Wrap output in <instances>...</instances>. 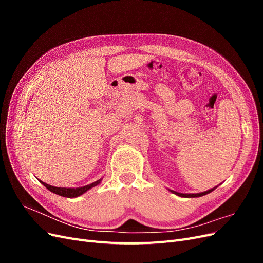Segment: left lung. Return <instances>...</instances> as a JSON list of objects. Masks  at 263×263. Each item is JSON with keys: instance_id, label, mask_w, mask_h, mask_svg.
I'll return each instance as SVG.
<instances>
[{"instance_id": "8db88e82", "label": "left lung", "mask_w": 263, "mask_h": 263, "mask_svg": "<svg viewBox=\"0 0 263 263\" xmlns=\"http://www.w3.org/2000/svg\"><path fill=\"white\" fill-rule=\"evenodd\" d=\"M216 187H217V186H215V187H213V189H211V190L204 191V192H201V193H179V192H176V191H173V190H169V191H170L171 193L176 194V195H178V196H181V197H200V196H203V195H206V194L211 193L212 191H214Z\"/></svg>"}]
</instances>
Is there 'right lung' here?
Returning <instances> with one entry per match:
<instances>
[{
    "mask_svg": "<svg viewBox=\"0 0 263 263\" xmlns=\"http://www.w3.org/2000/svg\"><path fill=\"white\" fill-rule=\"evenodd\" d=\"M102 179L103 178H101L98 181L91 183V184H87V185L80 186V187H58V186H52L50 184H47V183L41 181L39 179L38 180H39V182H41L44 186H46L47 189H48L50 192L57 194V195H60V196H63V197H71V198H72V197L80 196V195L84 194L85 192H87V191H89V190H91L92 187L99 185L100 183L102 182Z\"/></svg>",
    "mask_w": 263,
    "mask_h": 263,
    "instance_id": "obj_1",
    "label": "right lung"
}]
</instances>
